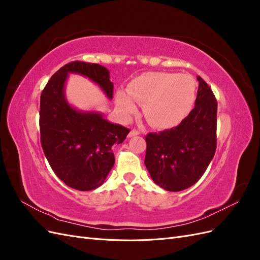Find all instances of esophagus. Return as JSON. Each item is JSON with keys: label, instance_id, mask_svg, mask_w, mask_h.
Returning a JSON list of instances; mask_svg holds the SVG:
<instances>
[{"label": "esophagus", "instance_id": "obj_1", "mask_svg": "<svg viewBox=\"0 0 260 260\" xmlns=\"http://www.w3.org/2000/svg\"><path fill=\"white\" fill-rule=\"evenodd\" d=\"M139 135H140V131H138V130H136V129H133V130H131V131L129 132L128 137H129V138H132V137H135V136H139Z\"/></svg>", "mask_w": 260, "mask_h": 260}]
</instances>
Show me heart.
I'll return each instance as SVG.
<instances>
[{
  "mask_svg": "<svg viewBox=\"0 0 260 260\" xmlns=\"http://www.w3.org/2000/svg\"><path fill=\"white\" fill-rule=\"evenodd\" d=\"M196 85L192 77L169 73H146L133 79L127 92L116 94V107L123 119L143 104L146 120L155 128H170L184 119L195 100Z\"/></svg>",
  "mask_w": 260,
  "mask_h": 260,
  "instance_id": "b5f03b06",
  "label": "heart"
}]
</instances>
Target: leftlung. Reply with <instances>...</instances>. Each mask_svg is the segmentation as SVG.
Returning a JSON list of instances; mask_svg holds the SVG:
<instances>
[{"instance_id": "obj_1", "label": "left lung", "mask_w": 260, "mask_h": 260, "mask_svg": "<svg viewBox=\"0 0 260 260\" xmlns=\"http://www.w3.org/2000/svg\"><path fill=\"white\" fill-rule=\"evenodd\" d=\"M195 106L177 127L145 137L144 164L154 182L170 192L183 191L201 179L216 152L217 101L199 76Z\"/></svg>"}]
</instances>
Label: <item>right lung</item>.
<instances>
[{"label":"right lung","mask_w":260,"mask_h":260,"mask_svg":"<svg viewBox=\"0 0 260 260\" xmlns=\"http://www.w3.org/2000/svg\"><path fill=\"white\" fill-rule=\"evenodd\" d=\"M69 74L89 78L109 100L114 84L107 68L76 60L58 69L41 93L39 123L46 159L66 185L91 191L104 183L115 164L112 147L122 143L130 130L99 112H81L70 105L65 96Z\"/></svg>","instance_id":"right-lung-1"}]
</instances>
